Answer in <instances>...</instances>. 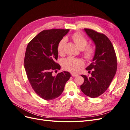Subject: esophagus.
<instances>
[{
    "instance_id": "34e87169",
    "label": "esophagus",
    "mask_w": 130,
    "mask_h": 130,
    "mask_svg": "<svg viewBox=\"0 0 130 130\" xmlns=\"http://www.w3.org/2000/svg\"><path fill=\"white\" fill-rule=\"evenodd\" d=\"M71 74H72V76L73 77H76L78 75L77 74H76V73H71Z\"/></svg>"
}]
</instances>
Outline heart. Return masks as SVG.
I'll return each mask as SVG.
<instances>
[{
	"instance_id": "heart-1",
	"label": "heart",
	"mask_w": 130,
	"mask_h": 130,
	"mask_svg": "<svg viewBox=\"0 0 130 130\" xmlns=\"http://www.w3.org/2000/svg\"><path fill=\"white\" fill-rule=\"evenodd\" d=\"M72 40L75 43L78 48L83 51V55L87 60H90L93 58L95 54V48L91 45H88V41L81 34L75 32L71 36ZM67 42V39L63 38L58 42L57 49L60 54L63 53L64 46ZM84 64V61L80 58L73 57H68L64 59L62 62V66L64 69L70 72H76L81 66Z\"/></svg>"
}]
</instances>
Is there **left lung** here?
I'll return each mask as SVG.
<instances>
[{"mask_svg": "<svg viewBox=\"0 0 130 130\" xmlns=\"http://www.w3.org/2000/svg\"><path fill=\"white\" fill-rule=\"evenodd\" d=\"M85 31L96 49L93 62L86 69L91 76L81 75L84 82L80 88L86 95L94 98L103 94L111 84L117 72V59L112 43L105 35L90 29Z\"/></svg>", "mask_w": 130, "mask_h": 130, "instance_id": "8db88e82", "label": "left lung"}]
</instances>
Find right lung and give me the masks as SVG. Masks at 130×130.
<instances>
[{
    "mask_svg": "<svg viewBox=\"0 0 130 130\" xmlns=\"http://www.w3.org/2000/svg\"><path fill=\"white\" fill-rule=\"evenodd\" d=\"M69 29H50L41 31L27 45L24 68L35 92L42 99L51 100L60 96L70 77L68 72L54 75L61 67L58 58V42Z\"/></svg>",
    "mask_w": 130,
    "mask_h": 130,
    "instance_id": "add662e5",
    "label": "right lung"
}]
</instances>
